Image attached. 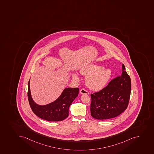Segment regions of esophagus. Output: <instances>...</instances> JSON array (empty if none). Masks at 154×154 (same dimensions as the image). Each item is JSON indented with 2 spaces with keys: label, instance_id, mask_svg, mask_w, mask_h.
Wrapping results in <instances>:
<instances>
[{
  "label": "esophagus",
  "instance_id": "1",
  "mask_svg": "<svg viewBox=\"0 0 154 154\" xmlns=\"http://www.w3.org/2000/svg\"><path fill=\"white\" fill-rule=\"evenodd\" d=\"M80 93L82 94H89V93L88 91H86L85 89L84 88H82L80 90Z\"/></svg>",
  "mask_w": 154,
  "mask_h": 154
}]
</instances>
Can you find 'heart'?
I'll list each match as a JSON object with an SVG mask.
<instances>
[{"instance_id":"b5f03b06","label":"heart","mask_w":154,"mask_h":154,"mask_svg":"<svg viewBox=\"0 0 154 154\" xmlns=\"http://www.w3.org/2000/svg\"><path fill=\"white\" fill-rule=\"evenodd\" d=\"M81 74L87 75L85 82L88 87L94 91H99L105 86L110 78L111 72L110 69L102 67L100 65H88L81 69ZM73 79L78 81L79 78L75 73L72 75Z\"/></svg>"}]
</instances>
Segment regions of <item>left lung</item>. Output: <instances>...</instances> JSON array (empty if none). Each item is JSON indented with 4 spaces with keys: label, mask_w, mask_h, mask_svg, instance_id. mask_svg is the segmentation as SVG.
Here are the masks:
<instances>
[{
    "label": "left lung",
    "mask_w": 154,
    "mask_h": 154,
    "mask_svg": "<svg viewBox=\"0 0 154 154\" xmlns=\"http://www.w3.org/2000/svg\"><path fill=\"white\" fill-rule=\"evenodd\" d=\"M122 68L121 75L112 79L101 91L91 94L92 117L109 119L121 114L127 108L131 94V79L124 64Z\"/></svg>",
    "instance_id": "obj_1"
}]
</instances>
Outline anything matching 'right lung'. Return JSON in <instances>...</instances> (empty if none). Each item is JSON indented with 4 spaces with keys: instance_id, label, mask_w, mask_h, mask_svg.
I'll return each mask as SVG.
<instances>
[{
    "instance_id": "add662e5",
    "label": "right lung",
    "mask_w": 154,
    "mask_h": 154,
    "mask_svg": "<svg viewBox=\"0 0 154 154\" xmlns=\"http://www.w3.org/2000/svg\"><path fill=\"white\" fill-rule=\"evenodd\" d=\"M79 93V88H66L54 102L45 105H38L32 99L30 80L28 82V98L31 108L37 116L47 121H60L67 118L69 106Z\"/></svg>"
}]
</instances>
